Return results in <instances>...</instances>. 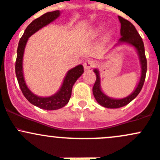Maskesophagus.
Masks as SVG:
<instances>
[{
    "label": "esophagus",
    "instance_id": "1",
    "mask_svg": "<svg viewBox=\"0 0 160 160\" xmlns=\"http://www.w3.org/2000/svg\"><path fill=\"white\" fill-rule=\"evenodd\" d=\"M95 62L91 59H87L84 62H83V68L86 70H89L93 67H94Z\"/></svg>",
    "mask_w": 160,
    "mask_h": 160
}]
</instances>
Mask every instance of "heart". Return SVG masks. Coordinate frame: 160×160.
I'll return each mask as SVG.
<instances>
[{
    "mask_svg": "<svg viewBox=\"0 0 160 160\" xmlns=\"http://www.w3.org/2000/svg\"><path fill=\"white\" fill-rule=\"evenodd\" d=\"M101 28H102V25H98V26L93 27V28L90 31L88 35L91 37L97 36V35H98V33L100 32V31H101Z\"/></svg>",
    "mask_w": 160,
    "mask_h": 160,
    "instance_id": "obj_1",
    "label": "heart"
}]
</instances>
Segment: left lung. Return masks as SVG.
Returning a JSON list of instances; mask_svg holds the SVG:
<instances>
[{"label":"left lung","instance_id":"obj_1","mask_svg":"<svg viewBox=\"0 0 160 160\" xmlns=\"http://www.w3.org/2000/svg\"><path fill=\"white\" fill-rule=\"evenodd\" d=\"M119 22L121 23V38L118 41V44L127 43L132 45L135 48L139 56L140 63H141V77L139 82L137 85L135 90L132 92L129 96L122 99H114L107 96L102 92L101 88V78H100L99 70L94 69L93 72L96 74V81L93 88V93L95 99L99 104L107 108H118L129 104L132 100L135 99L141 91L144 84L146 79V71H147V60L145 55V47L142 38L135 29V26L126 19L118 16ZM116 45V46H117Z\"/></svg>","mask_w":160,"mask_h":160}]
</instances>
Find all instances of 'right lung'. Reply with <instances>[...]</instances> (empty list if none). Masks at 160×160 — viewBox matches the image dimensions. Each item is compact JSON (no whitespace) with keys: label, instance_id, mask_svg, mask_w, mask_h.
Wrapping results in <instances>:
<instances>
[{"label":"right lung","instance_id":"1","mask_svg":"<svg viewBox=\"0 0 160 160\" xmlns=\"http://www.w3.org/2000/svg\"><path fill=\"white\" fill-rule=\"evenodd\" d=\"M60 15V11L59 10L47 12L42 15L41 17L35 19L32 23L29 24L24 32L23 35L19 41L18 46L17 50V59L15 62V73L17 77L19 87L24 96L27 100L33 105L44 109V110H57L64 107L68 104L72 93V88L77 79L83 73V67L82 65H78L74 68L71 69L67 72L65 78H64L62 84L60 89L57 93L50 97H38L34 94L28 89L25 83V78L23 75V55L25 51V46L28 42V38L32 35L38 31L40 28H43L46 25H49L52 22L56 20Z\"/></svg>","mask_w":160,"mask_h":160}]
</instances>
